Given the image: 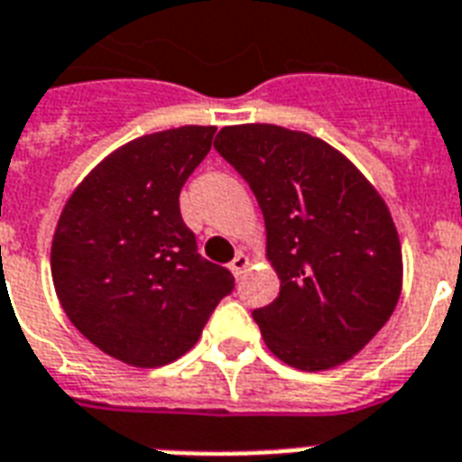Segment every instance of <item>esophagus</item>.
I'll use <instances>...</instances> for the list:
<instances>
[{"instance_id": "obj_1", "label": "esophagus", "mask_w": 462, "mask_h": 462, "mask_svg": "<svg viewBox=\"0 0 462 462\" xmlns=\"http://www.w3.org/2000/svg\"><path fill=\"white\" fill-rule=\"evenodd\" d=\"M246 266H249V259H246V254H242V252H239L237 256L230 261V271H232V275H235V278H239V275L245 273Z\"/></svg>"}]
</instances>
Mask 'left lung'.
Segmentation results:
<instances>
[{
  "label": "left lung",
  "mask_w": 462,
  "mask_h": 462,
  "mask_svg": "<svg viewBox=\"0 0 462 462\" xmlns=\"http://www.w3.org/2000/svg\"><path fill=\"white\" fill-rule=\"evenodd\" d=\"M213 146L266 220L281 295L254 309V321L268 350L302 372L352 359L401 297V239L386 201L340 151L304 132L223 126Z\"/></svg>",
  "instance_id": "left-lung-1"
}]
</instances>
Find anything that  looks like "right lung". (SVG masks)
<instances>
[{
  "instance_id": "obj_1",
  "label": "right lung",
  "mask_w": 462,
  "mask_h": 462,
  "mask_svg": "<svg viewBox=\"0 0 462 462\" xmlns=\"http://www.w3.org/2000/svg\"><path fill=\"white\" fill-rule=\"evenodd\" d=\"M216 126L129 141L69 196L52 237V282L69 321L125 365L155 369L189 352L235 288L196 249L180 191Z\"/></svg>"
}]
</instances>
